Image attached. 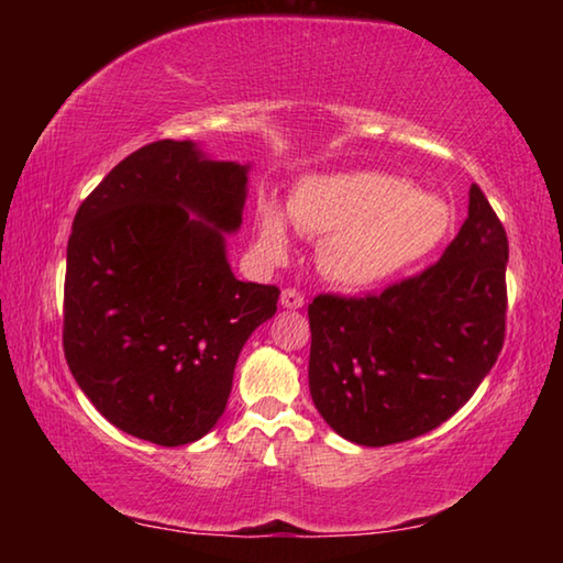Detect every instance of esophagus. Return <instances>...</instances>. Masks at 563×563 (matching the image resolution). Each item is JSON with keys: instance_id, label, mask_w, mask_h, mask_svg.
<instances>
[{"instance_id": "34e87169", "label": "esophagus", "mask_w": 563, "mask_h": 563, "mask_svg": "<svg viewBox=\"0 0 563 563\" xmlns=\"http://www.w3.org/2000/svg\"><path fill=\"white\" fill-rule=\"evenodd\" d=\"M280 305H283V308H288V310H300L302 305H305V298H302L298 290L285 288L283 295H280Z\"/></svg>"}]
</instances>
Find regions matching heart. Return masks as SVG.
<instances>
[{"instance_id":"obj_1","label":"heart","mask_w":563,"mask_h":563,"mask_svg":"<svg viewBox=\"0 0 563 563\" xmlns=\"http://www.w3.org/2000/svg\"><path fill=\"white\" fill-rule=\"evenodd\" d=\"M290 221L320 238V268L347 290H373L432 255L450 233V206L407 178L379 170L310 176L292 190ZM263 253L280 261L290 247L288 218L275 201L258 208Z\"/></svg>"}]
</instances>
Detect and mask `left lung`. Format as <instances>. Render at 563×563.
<instances>
[{"mask_svg": "<svg viewBox=\"0 0 563 563\" xmlns=\"http://www.w3.org/2000/svg\"><path fill=\"white\" fill-rule=\"evenodd\" d=\"M509 243L482 188L432 268L379 295H318L310 395L362 446L407 442L446 422L497 362L507 322Z\"/></svg>", "mask_w": 563, "mask_h": 563, "instance_id": "8db88e82", "label": "left lung"}]
</instances>
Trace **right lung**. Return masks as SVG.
<instances>
[{
  "label": "right lung",
  "mask_w": 563,
  "mask_h": 563,
  "mask_svg": "<svg viewBox=\"0 0 563 563\" xmlns=\"http://www.w3.org/2000/svg\"><path fill=\"white\" fill-rule=\"evenodd\" d=\"M247 164L156 141L111 168L66 245L64 355L91 405L161 446L221 419L245 340L278 310L275 285L238 280L225 233L243 223Z\"/></svg>",
  "instance_id": "1"
}]
</instances>
